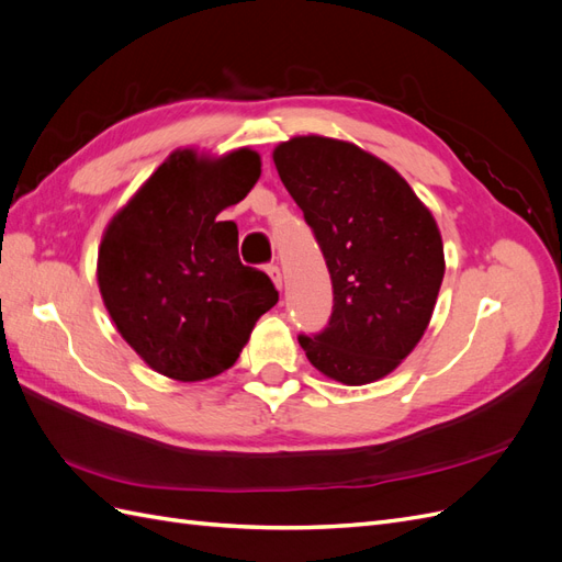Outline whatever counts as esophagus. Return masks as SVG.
Wrapping results in <instances>:
<instances>
[{
	"label": "esophagus",
	"instance_id": "obj_1",
	"mask_svg": "<svg viewBox=\"0 0 562 562\" xmlns=\"http://www.w3.org/2000/svg\"><path fill=\"white\" fill-rule=\"evenodd\" d=\"M267 274H269V279H271V281H274V285L279 288V291H281V285H283L281 269H279L277 265H267Z\"/></svg>",
	"mask_w": 562,
	"mask_h": 562
}]
</instances>
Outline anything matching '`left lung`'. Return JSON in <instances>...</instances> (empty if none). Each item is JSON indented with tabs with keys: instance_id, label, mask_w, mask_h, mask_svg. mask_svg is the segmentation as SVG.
I'll return each instance as SVG.
<instances>
[{
	"instance_id": "obj_1",
	"label": "left lung",
	"mask_w": 562,
	"mask_h": 562,
	"mask_svg": "<svg viewBox=\"0 0 562 562\" xmlns=\"http://www.w3.org/2000/svg\"><path fill=\"white\" fill-rule=\"evenodd\" d=\"M274 164L333 281V314L297 335L310 363L337 382H375L415 349L443 283V241L429 209L394 168L351 143L300 135Z\"/></svg>"
}]
</instances>
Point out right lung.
Wrapping results in <instances>:
<instances>
[{"mask_svg": "<svg viewBox=\"0 0 562 562\" xmlns=\"http://www.w3.org/2000/svg\"><path fill=\"white\" fill-rule=\"evenodd\" d=\"M258 178L248 147L220 159L178 149L103 234L100 295L116 330L166 378L201 382L232 368L279 302L265 271L241 265L239 229L217 220Z\"/></svg>", "mask_w": 562, "mask_h": 562, "instance_id": "right-lung-1", "label": "right lung"}]
</instances>
